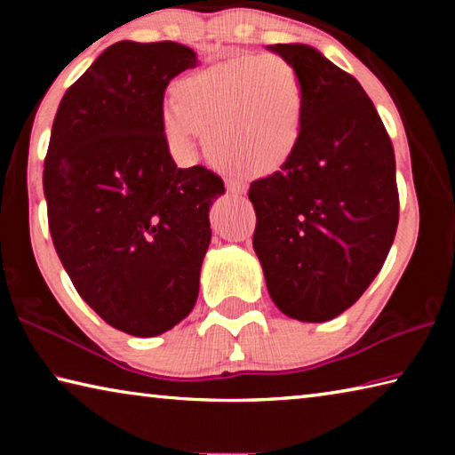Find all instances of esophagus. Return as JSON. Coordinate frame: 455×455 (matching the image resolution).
I'll list each match as a JSON object with an SVG mask.
<instances>
[{
  "label": "esophagus",
  "instance_id": "esophagus-1",
  "mask_svg": "<svg viewBox=\"0 0 455 455\" xmlns=\"http://www.w3.org/2000/svg\"><path fill=\"white\" fill-rule=\"evenodd\" d=\"M227 190L230 192V195L241 196L246 192V184L241 182V180H227Z\"/></svg>",
  "mask_w": 455,
  "mask_h": 455
}]
</instances>
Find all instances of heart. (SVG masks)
I'll use <instances>...</instances> for the list:
<instances>
[{
    "instance_id": "1",
    "label": "heart",
    "mask_w": 455,
    "mask_h": 455,
    "mask_svg": "<svg viewBox=\"0 0 455 455\" xmlns=\"http://www.w3.org/2000/svg\"><path fill=\"white\" fill-rule=\"evenodd\" d=\"M307 88L295 64L276 53L241 56L184 76L160 130L176 160L204 150L214 164L251 176L279 171L301 142Z\"/></svg>"
}]
</instances>
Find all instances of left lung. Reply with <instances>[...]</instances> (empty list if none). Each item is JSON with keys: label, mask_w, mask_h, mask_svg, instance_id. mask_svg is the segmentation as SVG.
I'll return each mask as SVG.
<instances>
[{"label": "left lung", "mask_w": 455, "mask_h": 455, "mask_svg": "<svg viewBox=\"0 0 455 455\" xmlns=\"http://www.w3.org/2000/svg\"><path fill=\"white\" fill-rule=\"evenodd\" d=\"M268 50L301 72L307 112L295 154L249 188L252 249L273 303L291 319L323 323L363 295L394 244L395 154L351 74L307 44Z\"/></svg>", "instance_id": "left-lung-1"}]
</instances>
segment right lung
Masks as SVG:
<instances>
[{
    "instance_id": "obj_1",
    "label": "right lung",
    "mask_w": 455,
    "mask_h": 455,
    "mask_svg": "<svg viewBox=\"0 0 455 455\" xmlns=\"http://www.w3.org/2000/svg\"><path fill=\"white\" fill-rule=\"evenodd\" d=\"M176 42H118L61 98L44 163L56 252L108 325L156 337L187 317L225 195L204 166L179 168L160 130L168 82L196 68Z\"/></svg>"
}]
</instances>
